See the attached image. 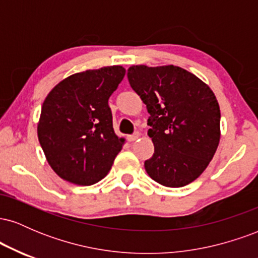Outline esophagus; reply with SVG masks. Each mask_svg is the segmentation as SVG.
I'll list each match as a JSON object with an SVG mask.
<instances>
[{
    "mask_svg": "<svg viewBox=\"0 0 258 258\" xmlns=\"http://www.w3.org/2000/svg\"><path fill=\"white\" fill-rule=\"evenodd\" d=\"M139 136H141V133H139V132H135V133H133V135H128V136H127V139H128L130 142H135L136 139L139 138Z\"/></svg>",
    "mask_w": 258,
    "mask_h": 258,
    "instance_id": "34e87169",
    "label": "esophagus"
}]
</instances>
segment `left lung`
Returning <instances> with one entry per match:
<instances>
[{
    "mask_svg": "<svg viewBox=\"0 0 258 258\" xmlns=\"http://www.w3.org/2000/svg\"><path fill=\"white\" fill-rule=\"evenodd\" d=\"M127 78L150 114L154 154L144 162L147 173L170 188L189 184L204 172L220 142L221 111L214 92L174 65H132Z\"/></svg>",
    "mask_w": 258,
    "mask_h": 258,
    "instance_id": "left-lung-1",
    "label": "left lung"
}]
</instances>
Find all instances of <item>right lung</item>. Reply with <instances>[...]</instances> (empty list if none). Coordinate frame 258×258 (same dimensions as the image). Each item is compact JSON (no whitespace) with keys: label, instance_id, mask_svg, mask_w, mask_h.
Masks as SVG:
<instances>
[{"label":"right lung","instance_id":"1","mask_svg":"<svg viewBox=\"0 0 258 258\" xmlns=\"http://www.w3.org/2000/svg\"><path fill=\"white\" fill-rule=\"evenodd\" d=\"M125 76L120 65L74 74L44 99L37 136L60 178L91 185L108 174L125 139L112 128L110 96Z\"/></svg>","mask_w":258,"mask_h":258}]
</instances>
